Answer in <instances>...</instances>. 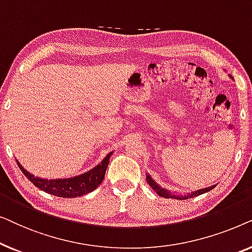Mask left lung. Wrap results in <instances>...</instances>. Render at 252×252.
<instances>
[{
	"mask_svg": "<svg viewBox=\"0 0 252 252\" xmlns=\"http://www.w3.org/2000/svg\"><path fill=\"white\" fill-rule=\"evenodd\" d=\"M147 182H148V184H149L150 187L153 188L154 190L157 192L158 195L161 196V197H165V198H177V199H186V198L196 197V196H198V195H201V194H204V192H208L210 190H212V189L216 187V186H211V187H208V188H204V189H199V190L192 191L191 194H189L187 196H177V195H172L171 192H168L167 190H165L164 188H160L159 186L157 185V182H155L153 179H151V177H149V175H147Z\"/></svg>",
	"mask_w": 252,
	"mask_h": 252,
	"instance_id": "left-lung-1",
	"label": "left lung"
}]
</instances>
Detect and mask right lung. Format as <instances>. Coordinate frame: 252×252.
Listing matches in <instances>:
<instances>
[{"instance_id":"1","label":"right lung","mask_w":252,"mask_h":252,"mask_svg":"<svg viewBox=\"0 0 252 252\" xmlns=\"http://www.w3.org/2000/svg\"><path fill=\"white\" fill-rule=\"evenodd\" d=\"M111 154L112 153L106 155L104 159L98 165H96L94 168H92L91 171L78 175V177L68 179H53V180H48V179L34 177L33 174L27 172L18 161H17V164H18V166L23 173L25 174V177L35 187L41 189V190L46 191L48 194L58 196V197L72 198L88 194V192L93 191L102 184Z\"/></svg>"}]
</instances>
